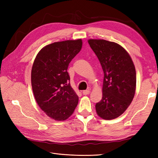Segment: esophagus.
I'll list each match as a JSON object with an SVG mask.
<instances>
[{"label":"esophagus","instance_id":"esophagus-1","mask_svg":"<svg viewBox=\"0 0 158 158\" xmlns=\"http://www.w3.org/2000/svg\"><path fill=\"white\" fill-rule=\"evenodd\" d=\"M89 93H90V90L89 89H86V90H83V95H88V94H89Z\"/></svg>","mask_w":158,"mask_h":158}]
</instances>
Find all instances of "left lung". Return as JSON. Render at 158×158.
<instances>
[{
    "label": "left lung",
    "mask_w": 158,
    "mask_h": 158,
    "mask_svg": "<svg viewBox=\"0 0 158 158\" xmlns=\"http://www.w3.org/2000/svg\"><path fill=\"white\" fill-rule=\"evenodd\" d=\"M88 43L104 72L102 98L96 104L97 114L107 120L117 118L135 96V65L128 53L117 43L103 39H89Z\"/></svg>",
    "instance_id": "obj_1"
}]
</instances>
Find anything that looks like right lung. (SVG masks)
I'll return each mask as SVG.
<instances>
[{
	"label": "right lung",
	"mask_w": 158,
	"mask_h": 158,
	"mask_svg": "<svg viewBox=\"0 0 158 158\" xmlns=\"http://www.w3.org/2000/svg\"><path fill=\"white\" fill-rule=\"evenodd\" d=\"M81 48V39L53 43L44 47L33 63L31 83L35 100L46 115L55 120L68 119L78 104L67 69Z\"/></svg>",
	"instance_id": "obj_1"
}]
</instances>
